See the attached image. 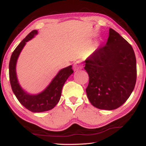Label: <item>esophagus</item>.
Listing matches in <instances>:
<instances>
[{
    "label": "esophagus",
    "instance_id": "1",
    "mask_svg": "<svg viewBox=\"0 0 146 146\" xmlns=\"http://www.w3.org/2000/svg\"><path fill=\"white\" fill-rule=\"evenodd\" d=\"M84 67V65L83 64H81L80 61H77L73 64V70L75 71H78V70L82 69Z\"/></svg>",
    "mask_w": 146,
    "mask_h": 146
}]
</instances>
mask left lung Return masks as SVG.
Here are the masks:
<instances>
[{"instance_id":"1","label":"left lung","mask_w":146,"mask_h":146,"mask_svg":"<svg viewBox=\"0 0 146 146\" xmlns=\"http://www.w3.org/2000/svg\"><path fill=\"white\" fill-rule=\"evenodd\" d=\"M84 62L90 78L86 91L93 106L113 110L128 99L137 80V62L132 46L119 33L110 28L106 45Z\"/></svg>"}]
</instances>
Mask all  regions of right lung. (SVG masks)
<instances>
[{"instance_id":"add662e5","label":"right lung","mask_w":146,"mask_h":146,"mask_svg":"<svg viewBox=\"0 0 146 146\" xmlns=\"http://www.w3.org/2000/svg\"><path fill=\"white\" fill-rule=\"evenodd\" d=\"M36 34V30L30 32L13 51L9 64V75L12 91L19 102L30 111L40 113L50 110L57 104L60 100L64 83L73 73V70L72 66H70L59 71L48 87L37 95H30L24 91L17 80V61L26 43Z\"/></svg>"}]
</instances>
